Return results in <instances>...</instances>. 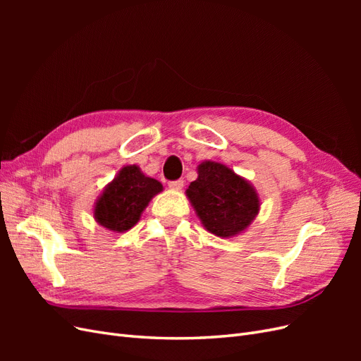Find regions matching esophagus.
<instances>
[{
  "instance_id": "obj_1",
  "label": "esophagus",
  "mask_w": 361,
  "mask_h": 361,
  "mask_svg": "<svg viewBox=\"0 0 361 361\" xmlns=\"http://www.w3.org/2000/svg\"><path fill=\"white\" fill-rule=\"evenodd\" d=\"M169 187L171 190H180L183 187V180L182 179H178V180H171L169 182Z\"/></svg>"
}]
</instances>
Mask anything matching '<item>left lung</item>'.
Returning <instances> with one entry per match:
<instances>
[{"label": "left lung", "mask_w": 361, "mask_h": 361, "mask_svg": "<svg viewBox=\"0 0 361 361\" xmlns=\"http://www.w3.org/2000/svg\"><path fill=\"white\" fill-rule=\"evenodd\" d=\"M185 191L207 232L232 238L247 231L260 209L259 194L245 178L221 162L203 161Z\"/></svg>", "instance_id": "left-lung-1"}]
</instances>
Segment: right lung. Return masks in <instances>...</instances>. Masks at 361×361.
Returning <instances> with one entry per match:
<instances>
[{
  "label": "right lung",
  "instance_id": "obj_1",
  "mask_svg": "<svg viewBox=\"0 0 361 361\" xmlns=\"http://www.w3.org/2000/svg\"><path fill=\"white\" fill-rule=\"evenodd\" d=\"M161 191L159 180L146 176L135 164L125 166L97 197L93 207L94 220L110 232H128Z\"/></svg>",
  "mask_w": 361,
  "mask_h": 361
}]
</instances>
